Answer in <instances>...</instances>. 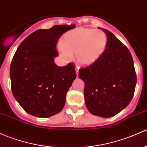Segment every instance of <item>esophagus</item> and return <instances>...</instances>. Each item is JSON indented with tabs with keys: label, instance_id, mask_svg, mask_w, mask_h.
Wrapping results in <instances>:
<instances>
[{
	"label": "esophagus",
	"instance_id": "1",
	"mask_svg": "<svg viewBox=\"0 0 147 147\" xmlns=\"http://www.w3.org/2000/svg\"><path fill=\"white\" fill-rule=\"evenodd\" d=\"M79 69H80V66H79V65H76V67H75V70H76V74H77V75H78Z\"/></svg>",
	"mask_w": 147,
	"mask_h": 147
}]
</instances>
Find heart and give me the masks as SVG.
<instances>
[{
  "label": "heart",
  "mask_w": 147,
  "mask_h": 147,
  "mask_svg": "<svg viewBox=\"0 0 147 147\" xmlns=\"http://www.w3.org/2000/svg\"><path fill=\"white\" fill-rule=\"evenodd\" d=\"M107 43V36L103 31L76 28L65 34L59 49L66 59H70L72 53H75L78 63L87 65L94 63L103 55Z\"/></svg>",
  "instance_id": "b5f03b06"
}]
</instances>
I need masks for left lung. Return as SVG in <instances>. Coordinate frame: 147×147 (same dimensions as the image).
Wrapping results in <instances>:
<instances>
[{
	"label": "left lung",
	"mask_w": 147,
	"mask_h": 147,
	"mask_svg": "<svg viewBox=\"0 0 147 147\" xmlns=\"http://www.w3.org/2000/svg\"><path fill=\"white\" fill-rule=\"evenodd\" d=\"M108 43L103 55L79 70L84 82L87 109L93 115L110 118L126 108L135 93L137 75L129 49L111 32L103 29Z\"/></svg>",
	"instance_id": "left-lung-1"
}]
</instances>
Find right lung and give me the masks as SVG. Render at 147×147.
<instances>
[{
	"instance_id": "1",
	"label": "right lung",
	"mask_w": 147,
	"mask_h": 147,
	"mask_svg": "<svg viewBox=\"0 0 147 147\" xmlns=\"http://www.w3.org/2000/svg\"><path fill=\"white\" fill-rule=\"evenodd\" d=\"M75 24L55 25L38 29L24 38L17 49L10 65V76L14 97L30 115L49 118L61 112L66 94L76 78L75 65L58 67L54 58L63 34Z\"/></svg>"
}]
</instances>
